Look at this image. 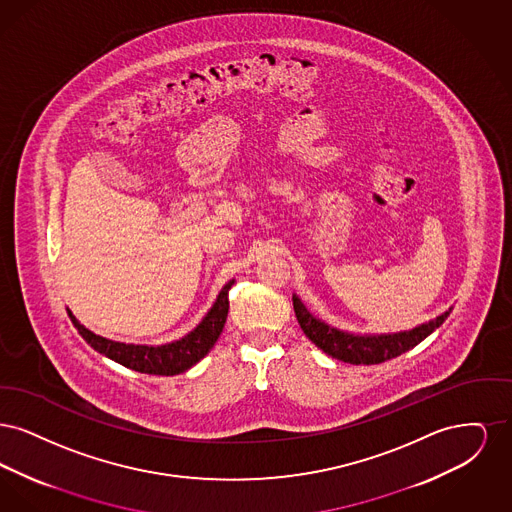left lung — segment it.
<instances>
[{"label":"left lung","instance_id":"left-lung-1","mask_svg":"<svg viewBox=\"0 0 512 512\" xmlns=\"http://www.w3.org/2000/svg\"><path fill=\"white\" fill-rule=\"evenodd\" d=\"M292 301L293 311L303 334L326 355L351 365H378L407 353L409 349H413L414 345L426 340L432 332H436L453 311V307H449L445 313L428 322H422L411 330L388 332V334H357V332L330 326L322 318L315 317L305 307V303L299 299L297 293H293Z\"/></svg>","mask_w":512,"mask_h":512}]
</instances>
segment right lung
I'll use <instances>...</instances> for the list:
<instances>
[{"label": "right lung", "mask_w": 512, "mask_h": 512, "mask_svg": "<svg viewBox=\"0 0 512 512\" xmlns=\"http://www.w3.org/2000/svg\"><path fill=\"white\" fill-rule=\"evenodd\" d=\"M232 284L234 280L224 284L213 307L207 311L205 317L201 318V322L192 332H188L180 340L161 343V345L107 340L88 330L84 324H80L71 309H67V313L84 341L92 345L98 353L105 355L107 359L136 372L155 374V376H174L197 365L219 340L220 332L228 317V290L232 288Z\"/></svg>", "instance_id": "add662e5"}]
</instances>
